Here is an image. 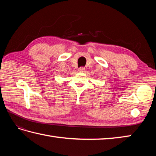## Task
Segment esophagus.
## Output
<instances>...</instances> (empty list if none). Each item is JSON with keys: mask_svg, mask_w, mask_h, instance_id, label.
Masks as SVG:
<instances>
[{"mask_svg": "<svg viewBox=\"0 0 156 156\" xmlns=\"http://www.w3.org/2000/svg\"><path fill=\"white\" fill-rule=\"evenodd\" d=\"M78 71L80 72H83L85 71V68L84 67H80V68L78 69Z\"/></svg>", "mask_w": 156, "mask_h": 156, "instance_id": "obj_1", "label": "esophagus"}]
</instances>
